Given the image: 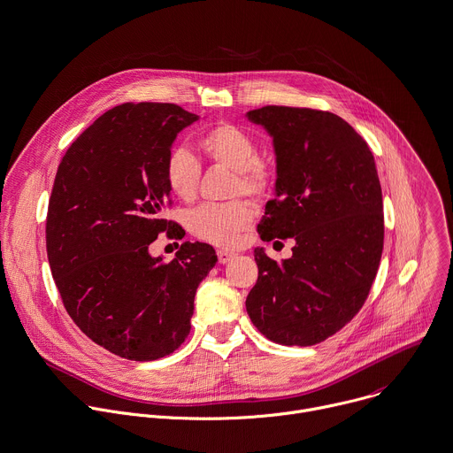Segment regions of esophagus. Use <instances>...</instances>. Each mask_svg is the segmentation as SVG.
<instances>
[{
	"label": "esophagus",
	"instance_id": "1",
	"mask_svg": "<svg viewBox=\"0 0 453 453\" xmlns=\"http://www.w3.org/2000/svg\"><path fill=\"white\" fill-rule=\"evenodd\" d=\"M234 256H236V254H234V252H231V250H224V249L217 250V257H219V263H222V265L229 263V261H231Z\"/></svg>",
	"mask_w": 453,
	"mask_h": 453
}]
</instances>
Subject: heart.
<instances>
[{
	"mask_svg": "<svg viewBox=\"0 0 453 453\" xmlns=\"http://www.w3.org/2000/svg\"><path fill=\"white\" fill-rule=\"evenodd\" d=\"M197 150L206 162L233 169L229 196L245 194L252 199H265L272 192L275 169L259 155L256 139L243 128L220 121L199 135ZM164 180L174 197L192 203L199 190L201 165L187 150L176 148L165 157ZM254 217V203L236 197L196 208L188 213L187 226L196 238L206 243L234 247L250 229Z\"/></svg>",
	"mask_w": 453,
	"mask_h": 453,
	"instance_id": "b5f03b06",
	"label": "heart"
}]
</instances>
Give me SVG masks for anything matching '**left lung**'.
<instances>
[{
	"label": "left lung",
	"instance_id": "8db88e82",
	"mask_svg": "<svg viewBox=\"0 0 453 453\" xmlns=\"http://www.w3.org/2000/svg\"><path fill=\"white\" fill-rule=\"evenodd\" d=\"M247 116L273 135L277 153V196L257 233L296 242L282 265L254 250L259 275L247 312L266 339L314 346L360 312L376 279L385 243L376 162L365 139L328 111L265 105Z\"/></svg>",
	"mask_w": 453,
	"mask_h": 453
}]
</instances>
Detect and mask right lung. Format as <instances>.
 Instances as JSON below:
<instances>
[{
  "instance_id": "right-lung-1",
  "label": "right lung",
  "mask_w": 453,
  "mask_h": 453,
  "mask_svg": "<svg viewBox=\"0 0 453 453\" xmlns=\"http://www.w3.org/2000/svg\"><path fill=\"white\" fill-rule=\"evenodd\" d=\"M196 119L176 104H119L56 171L45 219L50 273L79 330L127 360H158L185 342L197 286L217 263L201 242H183L169 263L148 250L160 233L181 238V226L162 217L173 206L164 162Z\"/></svg>"
}]
</instances>
